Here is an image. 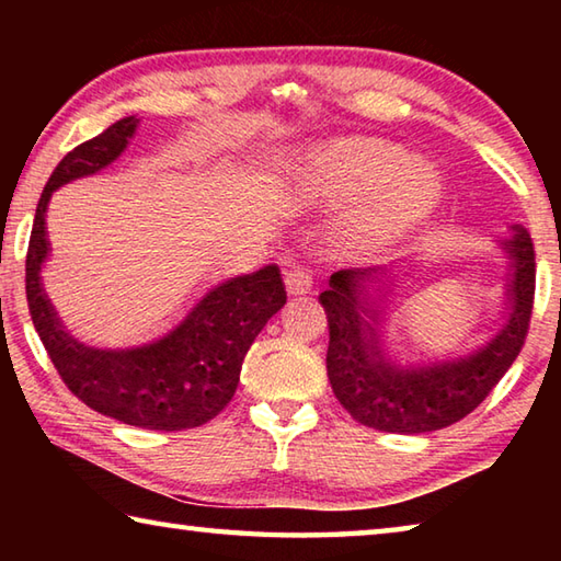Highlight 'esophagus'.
Returning <instances> with one entry per match:
<instances>
[{"label":"esophagus","instance_id":"obj_1","mask_svg":"<svg viewBox=\"0 0 561 561\" xmlns=\"http://www.w3.org/2000/svg\"><path fill=\"white\" fill-rule=\"evenodd\" d=\"M284 287H287L289 297H301V294H309L314 282H311V274L304 270H291L284 274Z\"/></svg>","mask_w":561,"mask_h":561}]
</instances>
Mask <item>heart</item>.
Segmentation results:
<instances>
[{
    "label": "heart",
    "mask_w": 561,
    "mask_h": 561,
    "mask_svg": "<svg viewBox=\"0 0 561 561\" xmlns=\"http://www.w3.org/2000/svg\"><path fill=\"white\" fill-rule=\"evenodd\" d=\"M304 205H336L360 197L339 232L341 252L368 260L405 242L438 210L443 180L396 144L366 136L311 148L291 175Z\"/></svg>",
    "instance_id": "obj_1"
}]
</instances>
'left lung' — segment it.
I'll return each mask as SVG.
<instances>
[{"mask_svg":"<svg viewBox=\"0 0 561 561\" xmlns=\"http://www.w3.org/2000/svg\"><path fill=\"white\" fill-rule=\"evenodd\" d=\"M497 244L507 254L505 317L485 344L462 356L401 364L388 354L386 304L396 272L413 260L331 274L329 289L319 294L329 319V383L358 423L383 433H433L472 413L500 383L529 329L535 247L522 225H512Z\"/></svg>","mask_w":561,"mask_h":561,"instance_id":"1","label":"left lung"}]
</instances>
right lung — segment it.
<instances>
[{"label": "right lung", "instance_id": "right-lung-1", "mask_svg": "<svg viewBox=\"0 0 561 561\" xmlns=\"http://www.w3.org/2000/svg\"><path fill=\"white\" fill-rule=\"evenodd\" d=\"M136 116L113 123L73 148L46 183L26 252V299L46 354L69 391L101 415L148 431L197 428L222 411L240 383L242 360L264 324L287 304L277 264L237 274L207 289L160 339L128 348H99L76 339L42 284L51 254L46 210L56 190L96 175L136 136Z\"/></svg>", "mask_w": 561, "mask_h": 561}]
</instances>
